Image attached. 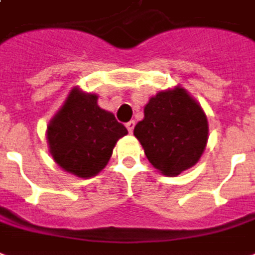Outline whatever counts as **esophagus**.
I'll return each mask as SVG.
<instances>
[{"instance_id":"obj_1","label":"esophagus","mask_w":255,"mask_h":255,"mask_svg":"<svg viewBox=\"0 0 255 255\" xmlns=\"http://www.w3.org/2000/svg\"><path fill=\"white\" fill-rule=\"evenodd\" d=\"M134 126H135L134 121H129V122L126 124V128H128V130H129V133H133V129H134Z\"/></svg>"}]
</instances>
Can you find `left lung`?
Listing matches in <instances>:
<instances>
[{
    "label": "left lung",
    "instance_id": "obj_1",
    "mask_svg": "<svg viewBox=\"0 0 255 255\" xmlns=\"http://www.w3.org/2000/svg\"><path fill=\"white\" fill-rule=\"evenodd\" d=\"M208 131L204 110L181 87L150 98L144 120L134 128L150 164L167 176L179 175L200 160Z\"/></svg>",
    "mask_w": 255,
    "mask_h": 255
}]
</instances>
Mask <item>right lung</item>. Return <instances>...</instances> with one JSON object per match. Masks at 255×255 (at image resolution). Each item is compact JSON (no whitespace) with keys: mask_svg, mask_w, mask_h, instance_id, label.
Segmentation results:
<instances>
[{"mask_svg":"<svg viewBox=\"0 0 255 255\" xmlns=\"http://www.w3.org/2000/svg\"><path fill=\"white\" fill-rule=\"evenodd\" d=\"M128 130L113 113L100 109L98 96L74 87L47 126L50 153L61 168L80 178L103 170L117 141Z\"/></svg>","mask_w":255,"mask_h":255,"instance_id":"add662e5","label":"right lung"}]
</instances>
